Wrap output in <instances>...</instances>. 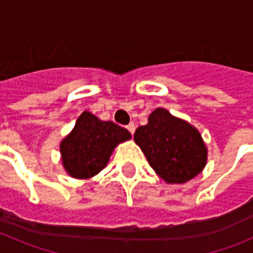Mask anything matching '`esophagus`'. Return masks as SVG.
<instances>
[{
	"mask_svg": "<svg viewBox=\"0 0 253 253\" xmlns=\"http://www.w3.org/2000/svg\"><path fill=\"white\" fill-rule=\"evenodd\" d=\"M126 129H128V130L130 131L131 135H133L134 131H135V124H134V123H130V124H129L128 126H126Z\"/></svg>",
	"mask_w": 253,
	"mask_h": 253,
	"instance_id": "obj_1",
	"label": "esophagus"
}]
</instances>
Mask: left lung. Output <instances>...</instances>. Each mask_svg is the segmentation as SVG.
Returning <instances> with one entry per match:
<instances>
[{"label": "left lung", "mask_w": 253, "mask_h": 253, "mask_svg": "<svg viewBox=\"0 0 253 253\" xmlns=\"http://www.w3.org/2000/svg\"><path fill=\"white\" fill-rule=\"evenodd\" d=\"M134 142L167 184H185L207 165L208 148L200 131L163 107L149 114L148 123L134 133Z\"/></svg>", "instance_id": "8db88e82"}]
</instances>
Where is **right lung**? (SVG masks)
Segmentation results:
<instances>
[{"mask_svg": "<svg viewBox=\"0 0 253 253\" xmlns=\"http://www.w3.org/2000/svg\"><path fill=\"white\" fill-rule=\"evenodd\" d=\"M130 138L131 134L126 129L84 111L71 133L60 140L63 169L77 180L93 177L106 167L114 149Z\"/></svg>", "mask_w": 253, "mask_h": 253, "instance_id": "right-lung-1", "label": "right lung"}]
</instances>
